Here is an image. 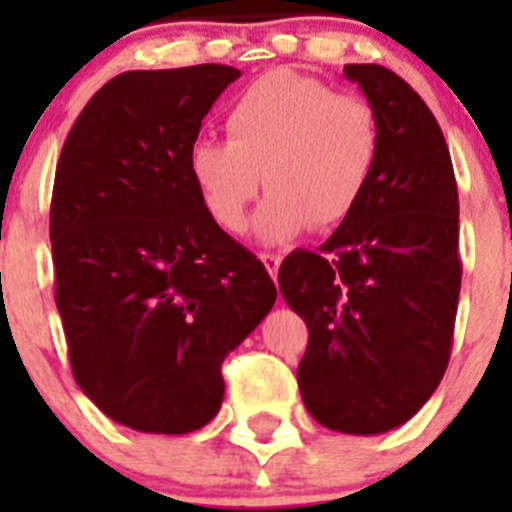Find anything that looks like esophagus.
<instances>
[{"label":"esophagus","mask_w":512,"mask_h":512,"mask_svg":"<svg viewBox=\"0 0 512 512\" xmlns=\"http://www.w3.org/2000/svg\"><path fill=\"white\" fill-rule=\"evenodd\" d=\"M261 261H264L266 271L271 274V279H277L279 266H282V256L279 253H261Z\"/></svg>","instance_id":"esophagus-1"}]
</instances>
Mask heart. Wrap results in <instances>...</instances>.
I'll list each match as a JSON object with an SVG mask.
<instances>
[{
	"label": "heart",
	"mask_w": 512,
	"mask_h": 512,
	"mask_svg": "<svg viewBox=\"0 0 512 512\" xmlns=\"http://www.w3.org/2000/svg\"><path fill=\"white\" fill-rule=\"evenodd\" d=\"M225 135L194 140L189 176L212 220L230 233L246 228L266 184L271 194L256 230L269 243L310 223H343L372 184L382 153V122L369 99L295 71L251 81L225 110Z\"/></svg>",
	"instance_id": "1"
}]
</instances>
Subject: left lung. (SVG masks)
Returning a JSON list of instances; mask_svg holds the SVG:
<instances>
[{
	"label": "left lung",
	"instance_id": "obj_1",
	"mask_svg": "<svg viewBox=\"0 0 512 512\" xmlns=\"http://www.w3.org/2000/svg\"><path fill=\"white\" fill-rule=\"evenodd\" d=\"M382 122L359 207L320 251H292L279 292L310 338L297 384L330 431L374 436L423 408L449 366L461 289L459 192L428 104L395 71L348 63Z\"/></svg>",
	"mask_w": 512,
	"mask_h": 512
}]
</instances>
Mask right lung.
Instances as JSON below:
<instances>
[{
	"label": "right lung",
	"mask_w": 512,
	"mask_h": 512,
	"mask_svg": "<svg viewBox=\"0 0 512 512\" xmlns=\"http://www.w3.org/2000/svg\"><path fill=\"white\" fill-rule=\"evenodd\" d=\"M241 71H125L76 117L56 166L51 243L71 372L117 423L192 433L220 410L225 356L277 300L215 223L187 153Z\"/></svg>",
	"instance_id": "1"
}]
</instances>
